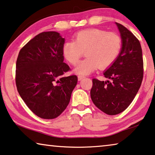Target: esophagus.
<instances>
[{"instance_id": "1", "label": "esophagus", "mask_w": 155, "mask_h": 155, "mask_svg": "<svg viewBox=\"0 0 155 155\" xmlns=\"http://www.w3.org/2000/svg\"><path fill=\"white\" fill-rule=\"evenodd\" d=\"M78 80H82L83 78H84V75H78Z\"/></svg>"}]
</instances>
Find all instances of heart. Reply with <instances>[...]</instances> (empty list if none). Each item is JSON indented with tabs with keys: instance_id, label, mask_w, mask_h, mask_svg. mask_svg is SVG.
I'll list each match as a JSON object with an SVG mask.
<instances>
[{
	"instance_id": "obj_1",
	"label": "heart",
	"mask_w": 155,
	"mask_h": 155,
	"mask_svg": "<svg viewBox=\"0 0 155 155\" xmlns=\"http://www.w3.org/2000/svg\"><path fill=\"white\" fill-rule=\"evenodd\" d=\"M122 40L115 32L98 28L80 31L73 41H67L62 48L63 55L68 63L75 66L84 51L86 58L78 64L75 72L87 75L98 68L104 70L111 66L122 51Z\"/></svg>"
}]
</instances>
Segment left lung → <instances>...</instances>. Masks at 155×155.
<instances>
[{"instance_id":"8db88e82","label":"left lung","mask_w":155,"mask_h":155,"mask_svg":"<svg viewBox=\"0 0 155 155\" xmlns=\"http://www.w3.org/2000/svg\"><path fill=\"white\" fill-rule=\"evenodd\" d=\"M122 40V51L106 71L107 81L92 79L90 94L98 109L109 115L125 110L133 101L143 78L142 48L138 39L122 24L116 23Z\"/></svg>"}]
</instances>
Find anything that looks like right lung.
<instances>
[{
    "label": "right lung",
    "mask_w": 155,
    "mask_h": 155,
    "mask_svg": "<svg viewBox=\"0 0 155 155\" xmlns=\"http://www.w3.org/2000/svg\"><path fill=\"white\" fill-rule=\"evenodd\" d=\"M65 42L59 33H39L19 51L15 82L18 92L28 107L40 118L59 116L70 102L78 77H64L71 71L64 62Z\"/></svg>",
    "instance_id": "add662e5"
}]
</instances>
